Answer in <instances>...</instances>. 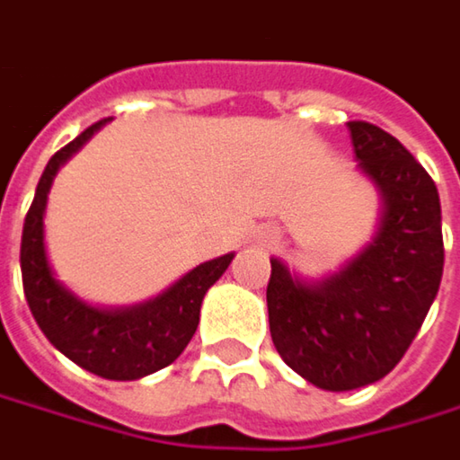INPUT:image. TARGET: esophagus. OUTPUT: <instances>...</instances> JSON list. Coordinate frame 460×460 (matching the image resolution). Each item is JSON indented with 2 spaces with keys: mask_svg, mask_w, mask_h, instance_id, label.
I'll list each match as a JSON object with an SVG mask.
<instances>
[{
  "mask_svg": "<svg viewBox=\"0 0 460 460\" xmlns=\"http://www.w3.org/2000/svg\"><path fill=\"white\" fill-rule=\"evenodd\" d=\"M262 239H265V242H276V234H270V231H268V234H265Z\"/></svg>",
  "mask_w": 460,
  "mask_h": 460,
  "instance_id": "34e87169",
  "label": "esophagus"
}]
</instances>
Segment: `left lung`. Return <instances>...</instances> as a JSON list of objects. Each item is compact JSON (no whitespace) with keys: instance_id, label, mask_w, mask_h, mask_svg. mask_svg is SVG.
I'll list each match as a JSON object with an SVG mask.
<instances>
[{"instance_id":"obj_1","label":"left lung","mask_w":460,"mask_h":460,"mask_svg":"<svg viewBox=\"0 0 460 460\" xmlns=\"http://www.w3.org/2000/svg\"><path fill=\"white\" fill-rule=\"evenodd\" d=\"M359 172L383 210L372 242L338 273L305 281L270 257L268 320L286 365L323 391H354L401 362L443 279V216L432 176L393 135L349 122Z\"/></svg>"}]
</instances>
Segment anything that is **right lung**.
I'll return each mask as SVG.
<instances>
[{
    "instance_id": "1",
    "label": "right lung",
    "mask_w": 460,
    "mask_h": 460,
    "mask_svg": "<svg viewBox=\"0 0 460 460\" xmlns=\"http://www.w3.org/2000/svg\"><path fill=\"white\" fill-rule=\"evenodd\" d=\"M106 122L109 119L91 124L46 164L22 224V288L43 336L67 359L106 380H140L169 367L184 351L198 331L205 291L224 276L234 252L192 268L164 294L132 307H93L57 281L43 242L46 198L59 166Z\"/></svg>"
}]
</instances>
